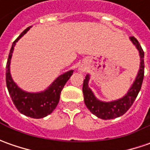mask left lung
<instances>
[{"label": "left lung", "mask_w": 150, "mask_h": 150, "mask_svg": "<svg viewBox=\"0 0 150 150\" xmlns=\"http://www.w3.org/2000/svg\"><path fill=\"white\" fill-rule=\"evenodd\" d=\"M129 39L132 43L135 46L137 50L139 51L140 57V65L134 83L124 97L110 102H103L99 100L98 98H96L93 92L91 90L88 86L90 79L89 74H87L85 79L83 80V93L85 105L89 109L90 112L97 116L98 118L107 120V119L116 118L124 115L129 109L130 107L132 106V104L134 103L140 91L143 79H144V52L142 49L140 44L139 43L138 40L135 38L131 37Z\"/></svg>", "instance_id": "left-lung-1"}]
</instances>
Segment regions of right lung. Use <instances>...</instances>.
<instances>
[{
    "label": "right lung",
    "mask_w": 150,
    "mask_h": 150,
    "mask_svg": "<svg viewBox=\"0 0 150 150\" xmlns=\"http://www.w3.org/2000/svg\"><path fill=\"white\" fill-rule=\"evenodd\" d=\"M31 27L32 26H29L26 30H24L12 43L6 63V81L10 96L11 97L12 102L17 110L27 117L42 118L52 113L56 107L57 106L60 99L61 92L68 79L72 75L73 70H69L57 77L52 82V83L44 91L38 93H29L18 87V85L12 79L11 74V60L16 42L30 30Z\"/></svg>",
    "instance_id": "add662e5"
}]
</instances>
